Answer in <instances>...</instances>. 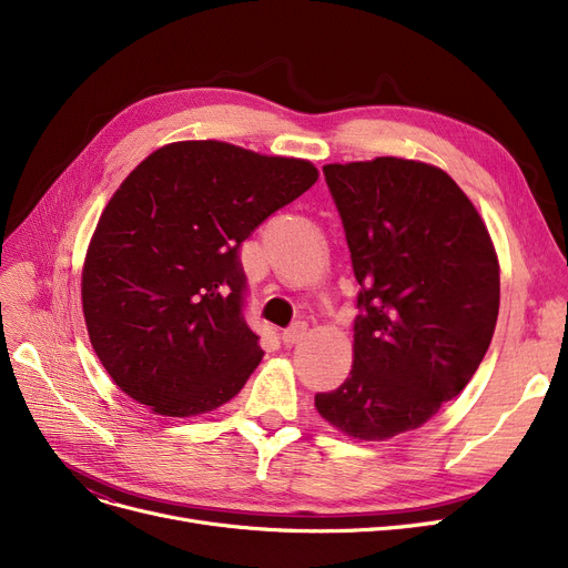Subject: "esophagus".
I'll return each mask as SVG.
<instances>
[{
  "instance_id": "1",
  "label": "esophagus",
  "mask_w": 568,
  "mask_h": 568,
  "mask_svg": "<svg viewBox=\"0 0 568 568\" xmlns=\"http://www.w3.org/2000/svg\"><path fill=\"white\" fill-rule=\"evenodd\" d=\"M304 334H306V322H294L290 329H285L283 334H281V341L285 343V345H296L300 343L302 338H304Z\"/></svg>"
}]
</instances>
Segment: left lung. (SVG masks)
Wrapping results in <instances>:
<instances>
[{
    "label": "left lung",
    "mask_w": 568,
    "mask_h": 568,
    "mask_svg": "<svg viewBox=\"0 0 568 568\" xmlns=\"http://www.w3.org/2000/svg\"><path fill=\"white\" fill-rule=\"evenodd\" d=\"M324 176L362 285L352 371L315 409L338 433L384 442L422 428L484 362L499 260L471 200L442 168L396 156L329 163Z\"/></svg>",
    "instance_id": "obj_1"
}]
</instances>
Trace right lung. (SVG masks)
Wrapping results in <instances>:
<instances>
[{"mask_svg":"<svg viewBox=\"0 0 568 568\" xmlns=\"http://www.w3.org/2000/svg\"><path fill=\"white\" fill-rule=\"evenodd\" d=\"M304 159L170 142L114 191L87 246L82 313L112 382L161 416L234 398L262 359L242 317L239 246L317 182Z\"/></svg>","mask_w":568,"mask_h":568,"instance_id":"1","label":"right lung"}]
</instances>
